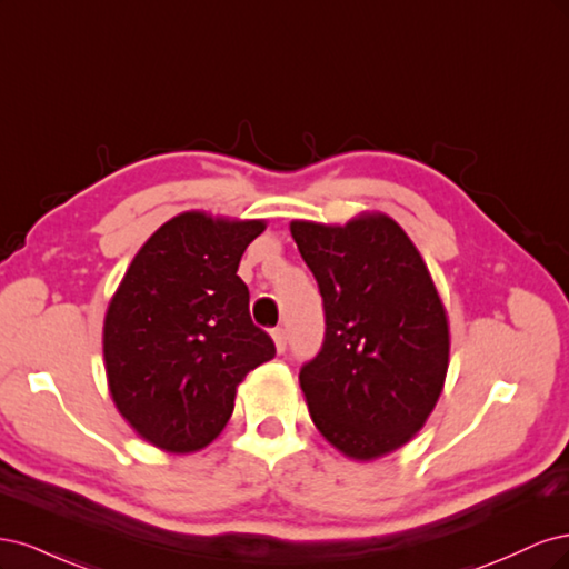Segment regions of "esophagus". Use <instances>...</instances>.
<instances>
[{
  "label": "esophagus",
  "instance_id": "obj_1",
  "mask_svg": "<svg viewBox=\"0 0 569 569\" xmlns=\"http://www.w3.org/2000/svg\"><path fill=\"white\" fill-rule=\"evenodd\" d=\"M270 335H272V341H274V349H278V353H282L287 349V332L282 330V327H274Z\"/></svg>",
  "mask_w": 569,
  "mask_h": 569
}]
</instances>
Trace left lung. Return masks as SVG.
Masks as SVG:
<instances>
[{
  "mask_svg": "<svg viewBox=\"0 0 569 569\" xmlns=\"http://www.w3.org/2000/svg\"><path fill=\"white\" fill-rule=\"evenodd\" d=\"M320 287L325 341L299 372L318 432L351 460L401 449L435 410L449 370V316L420 251L393 218L291 220Z\"/></svg>",
  "mask_w": 569,
  "mask_h": 569,
  "instance_id": "left-lung-1",
  "label": "left lung"
}]
</instances>
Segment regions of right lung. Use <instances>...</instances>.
Here are the masks:
<instances>
[{
    "label": "right lung",
    "mask_w": 569,
    "mask_h": 569,
    "mask_svg": "<svg viewBox=\"0 0 569 569\" xmlns=\"http://www.w3.org/2000/svg\"><path fill=\"white\" fill-rule=\"evenodd\" d=\"M266 220L184 211L134 253L104 318L111 399L144 441L194 453L228 425L237 387L274 356L237 274Z\"/></svg>",
    "instance_id": "1"
}]
</instances>
